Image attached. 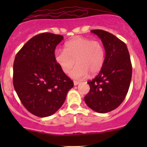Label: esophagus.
Masks as SVG:
<instances>
[{
  "mask_svg": "<svg viewBox=\"0 0 147 147\" xmlns=\"http://www.w3.org/2000/svg\"><path fill=\"white\" fill-rule=\"evenodd\" d=\"M80 84V82H78V81H74V85L76 86L78 85V84Z\"/></svg>",
  "mask_w": 147,
  "mask_h": 147,
  "instance_id": "34e87169",
  "label": "esophagus"
}]
</instances>
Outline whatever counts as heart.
<instances>
[{"label": "heart", "mask_w": 147, "mask_h": 147, "mask_svg": "<svg viewBox=\"0 0 147 147\" xmlns=\"http://www.w3.org/2000/svg\"><path fill=\"white\" fill-rule=\"evenodd\" d=\"M55 60L65 73L71 71L69 76L73 79L81 80L91 75L97 74L103 66L105 50L99 40L90 38H77L65 44V50L57 49L54 54Z\"/></svg>", "instance_id": "b5f03b06"}]
</instances>
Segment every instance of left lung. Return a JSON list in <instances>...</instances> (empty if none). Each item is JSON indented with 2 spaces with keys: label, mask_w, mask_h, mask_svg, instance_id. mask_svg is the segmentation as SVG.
<instances>
[{
  "label": "left lung",
  "mask_w": 147,
  "mask_h": 147,
  "mask_svg": "<svg viewBox=\"0 0 147 147\" xmlns=\"http://www.w3.org/2000/svg\"><path fill=\"white\" fill-rule=\"evenodd\" d=\"M101 39L105 58L101 70L89 81L90 90L84 102L92 110L107 113L117 108L124 101L131 80L132 67L127 45L110 32L92 30Z\"/></svg>",
  "instance_id": "obj_1"
}]
</instances>
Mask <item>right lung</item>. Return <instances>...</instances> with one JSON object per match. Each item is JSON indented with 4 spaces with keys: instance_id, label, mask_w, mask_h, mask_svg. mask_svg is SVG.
<instances>
[{
    "instance_id": "add662e5",
    "label": "right lung",
    "mask_w": 147,
    "mask_h": 147,
    "mask_svg": "<svg viewBox=\"0 0 147 147\" xmlns=\"http://www.w3.org/2000/svg\"><path fill=\"white\" fill-rule=\"evenodd\" d=\"M60 35L44 32L28 41L13 63V86L23 106L32 115L46 117L62 107L73 81L55 60Z\"/></svg>"
}]
</instances>
